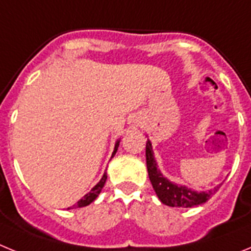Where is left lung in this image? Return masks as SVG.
I'll return each mask as SVG.
<instances>
[{"mask_svg": "<svg viewBox=\"0 0 251 251\" xmlns=\"http://www.w3.org/2000/svg\"><path fill=\"white\" fill-rule=\"evenodd\" d=\"M146 161H147L148 176L157 196L162 203L171 207H194L205 203L212 195L216 194L221 186L219 185L208 192H196L185 186L170 182L166 177H163L159 170H157V163L153 157L152 145L150 141L146 143Z\"/></svg>", "mask_w": 251, "mask_h": 251, "instance_id": "obj_1", "label": "left lung"}]
</instances>
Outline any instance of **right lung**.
Segmentation results:
<instances>
[{"label": "right lung", "instance_id": "obj_1", "mask_svg": "<svg viewBox=\"0 0 251 251\" xmlns=\"http://www.w3.org/2000/svg\"><path fill=\"white\" fill-rule=\"evenodd\" d=\"M118 146H119V142H117V143H115L114 152H113L112 157L114 156L115 152H117V150H118ZM105 181H106V174H104L103 177H101L100 181H99V182L97 183V185H95L94 187L92 188V191H90L89 194H86L85 196H84L80 201H77L76 205H74V206H73V207H74V208H76V207H84V206H88V205H89V203H92L93 201H94L95 199L98 197V195L100 194L101 188L104 187V183H105ZM69 208H70V207H69Z\"/></svg>", "mask_w": 251, "mask_h": 251}]
</instances>
